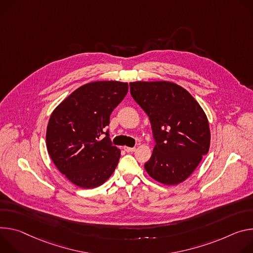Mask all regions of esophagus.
<instances>
[{
  "mask_svg": "<svg viewBox=\"0 0 253 253\" xmlns=\"http://www.w3.org/2000/svg\"><path fill=\"white\" fill-rule=\"evenodd\" d=\"M124 150L127 153H132L135 151V148H129V147H124Z\"/></svg>",
  "mask_w": 253,
  "mask_h": 253,
  "instance_id": "34e87169",
  "label": "esophagus"
}]
</instances>
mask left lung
<instances>
[{"mask_svg":"<svg viewBox=\"0 0 253 253\" xmlns=\"http://www.w3.org/2000/svg\"><path fill=\"white\" fill-rule=\"evenodd\" d=\"M130 94L149 116L156 145L145 164L149 176L174 186L188 179L210 148L203 108L185 88L170 81L130 82Z\"/></svg>","mask_w":253,"mask_h":253,"instance_id":"left-lung-1","label":"left lung"}]
</instances>
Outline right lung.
<instances>
[{
	"mask_svg": "<svg viewBox=\"0 0 253 253\" xmlns=\"http://www.w3.org/2000/svg\"><path fill=\"white\" fill-rule=\"evenodd\" d=\"M127 91V82H90L74 90L51 114L46 131L48 154L75 186L98 187L115 172L121 150L111 146L105 127Z\"/></svg>",
	"mask_w": 253,
	"mask_h": 253,
	"instance_id": "obj_1",
	"label": "right lung"
}]
</instances>
